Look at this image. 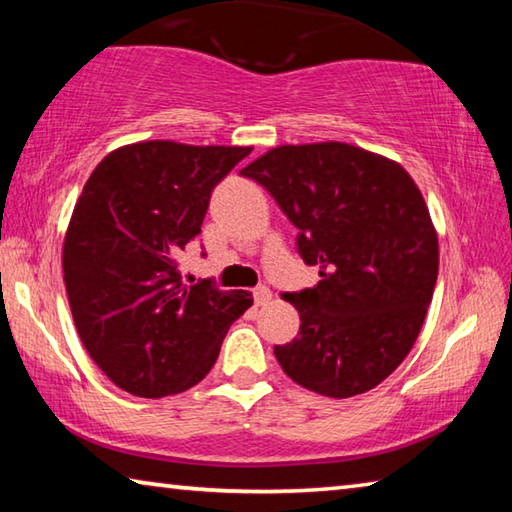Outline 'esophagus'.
I'll list each match as a JSON object with an SVG mask.
<instances>
[{
  "label": "esophagus",
  "instance_id": "34e87169",
  "mask_svg": "<svg viewBox=\"0 0 512 512\" xmlns=\"http://www.w3.org/2000/svg\"><path fill=\"white\" fill-rule=\"evenodd\" d=\"M253 300L257 307H264V305H268V300H271V291H268L266 287H257V289H253Z\"/></svg>",
  "mask_w": 512,
  "mask_h": 512
}]
</instances>
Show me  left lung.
Listing matches in <instances>:
<instances>
[{
    "instance_id": "obj_1",
    "label": "left lung",
    "mask_w": 512,
    "mask_h": 512,
    "mask_svg": "<svg viewBox=\"0 0 512 512\" xmlns=\"http://www.w3.org/2000/svg\"><path fill=\"white\" fill-rule=\"evenodd\" d=\"M241 176L275 198L298 228L314 289L284 293L300 332L275 345L296 381L325 397L381 384L411 352L438 280V237L400 164L341 142L277 146Z\"/></svg>"
}]
</instances>
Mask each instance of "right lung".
<instances>
[{
  "instance_id": "right-lung-1",
  "label": "right lung",
  "mask_w": 512,
  "mask_h": 512,
  "mask_svg": "<svg viewBox=\"0 0 512 512\" xmlns=\"http://www.w3.org/2000/svg\"><path fill=\"white\" fill-rule=\"evenodd\" d=\"M248 153L131 144L106 155L85 183L65 237V287L85 350L121 391L153 400L196 386L253 305L246 291L185 284L178 271L214 187Z\"/></svg>"
}]
</instances>
